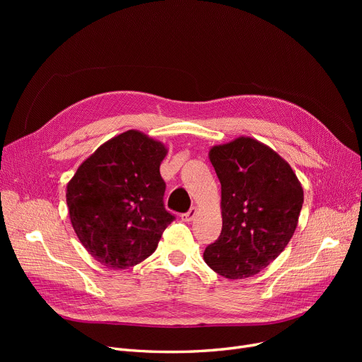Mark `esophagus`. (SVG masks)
Here are the masks:
<instances>
[{"label":"esophagus","instance_id":"obj_1","mask_svg":"<svg viewBox=\"0 0 362 362\" xmlns=\"http://www.w3.org/2000/svg\"><path fill=\"white\" fill-rule=\"evenodd\" d=\"M197 213H198V208H197V206H192V208H191V210H189L187 213L182 214V216H180V218H182L183 221H192V220L195 218Z\"/></svg>","mask_w":362,"mask_h":362}]
</instances>
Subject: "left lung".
<instances>
[{"instance_id":"8db88e82","label":"left lung","mask_w":362,"mask_h":362,"mask_svg":"<svg viewBox=\"0 0 362 362\" xmlns=\"http://www.w3.org/2000/svg\"><path fill=\"white\" fill-rule=\"evenodd\" d=\"M208 157L221 183L223 227L205 248L204 261L226 279L252 277L292 239L302 185L286 160L250 136L214 145Z\"/></svg>"}]
</instances>
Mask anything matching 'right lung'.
Segmentation results:
<instances>
[{
    "instance_id": "add662e5",
    "label": "right lung",
    "mask_w": 362,
    "mask_h": 362,
    "mask_svg": "<svg viewBox=\"0 0 362 362\" xmlns=\"http://www.w3.org/2000/svg\"><path fill=\"white\" fill-rule=\"evenodd\" d=\"M163 142L127 130L104 142L67 183L70 221L85 250L112 270L133 267L157 250L175 220L163 202Z\"/></svg>"
}]
</instances>
